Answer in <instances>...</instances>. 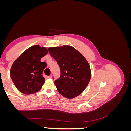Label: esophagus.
Returning <instances> with one entry per match:
<instances>
[{
    "instance_id": "obj_1",
    "label": "esophagus",
    "mask_w": 131,
    "mask_h": 131,
    "mask_svg": "<svg viewBox=\"0 0 131 131\" xmlns=\"http://www.w3.org/2000/svg\"><path fill=\"white\" fill-rule=\"evenodd\" d=\"M52 78V75H50V76H48V77H47V78H49V79H51Z\"/></svg>"
}]
</instances>
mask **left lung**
Instances as JSON below:
<instances>
[{
  "mask_svg": "<svg viewBox=\"0 0 131 131\" xmlns=\"http://www.w3.org/2000/svg\"><path fill=\"white\" fill-rule=\"evenodd\" d=\"M48 50L60 67L61 77L54 81L58 92L69 99L78 96L90 80L91 72L88 62L72 46L50 47Z\"/></svg>",
  "mask_w": 131,
  "mask_h": 131,
  "instance_id": "obj_1",
  "label": "left lung"
}]
</instances>
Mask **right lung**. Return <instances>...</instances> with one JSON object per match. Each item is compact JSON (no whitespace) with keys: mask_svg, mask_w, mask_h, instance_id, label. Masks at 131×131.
<instances>
[{"mask_svg":"<svg viewBox=\"0 0 131 131\" xmlns=\"http://www.w3.org/2000/svg\"><path fill=\"white\" fill-rule=\"evenodd\" d=\"M48 53L45 47L35 45L25 51L12 64L10 76L16 88L25 94L40 90L44 84L42 74L46 63L41 58Z\"/></svg>","mask_w":131,"mask_h":131,"instance_id":"1","label":"right lung"}]
</instances>
